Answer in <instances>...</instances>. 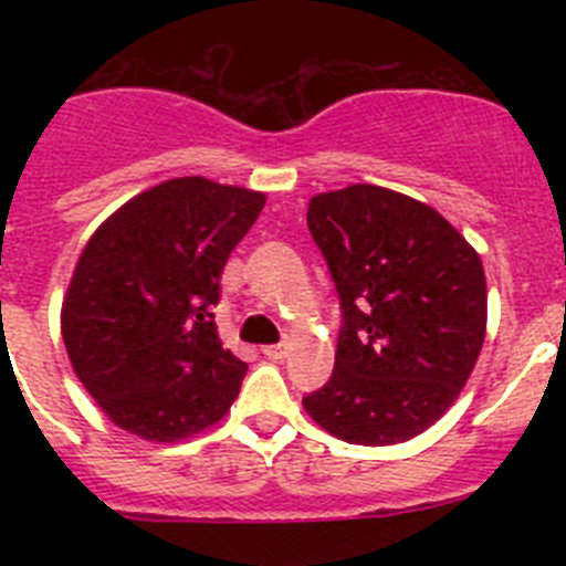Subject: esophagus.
I'll return each instance as SVG.
<instances>
[{
	"mask_svg": "<svg viewBox=\"0 0 566 566\" xmlns=\"http://www.w3.org/2000/svg\"><path fill=\"white\" fill-rule=\"evenodd\" d=\"M287 350H290V347L284 345V342H282V345H268V347H262V353H265L268 358H284V356H287Z\"/></svg>",
	"mask_w": 566,
	"mask_h": 566,
	"instance_id": "esophagus-1",
	"label": "esophagus"
}]
</instances>
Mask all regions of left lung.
Returning <instances> with one entry per match:
<instances>
[{"label": "left lung", "mask_w": 566, "mask_h": 566, "mask_svg": "<svg viewBox=\"0 0 566 566\" xmlns=\"http://www.w3.org/2000/svg\"><path fill=\"white\" fill-rule=\"evenodd\" d=\"M306 224L342 304L334 375L304 399L306 413L347 443L410 441L476 367L482 260L436 208L369 182L312 197Z\"/></svg>", "instance_id": "obj_1"}]
</instances>
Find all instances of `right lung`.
<instances>
[{"instance_id":"right-lung-1","label":"right lung","mask_w":566,"mask_h":566,"mask_svg":"<svg viewBox=\"0 0 566 566\" xmlns=\"http://www.w3.org/2000/svg\"><path fill=\"white\" fill-rule=\"evenodd\" d=\"M265 193L208 177L164 180L93 232L62 301L73 373L119 430L177 443L224 419L247 364L213 323L227 256Z\"/></svg>"}]
</instances>
